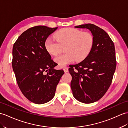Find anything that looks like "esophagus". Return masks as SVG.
<instances>
[{"mask_svg":"<svg viewBox=\"0 0 128 128\" xmlns=\"http://www.w3.org/2000/svg\"><path fill=\"white\" fill-rule=\"evenodd\" d=\"M63 70H64V71L65 72H68V71H69V70H68V68H66V67H65V68H64Z\"/></svg>","mask_w":128,"mask_h":128,"instance_id":"34e87169","label":"esophagus"}]
</instances>
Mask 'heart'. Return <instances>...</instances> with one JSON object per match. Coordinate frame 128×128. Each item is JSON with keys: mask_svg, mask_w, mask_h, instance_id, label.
<instances>
[{"mask_svg": "<svg viewBox=\"0 0 128 128\" xmlns=\"http://www.w3.org/2000/svg\"><path fill=\"white\" fill-rule=\"evenodd\" d=\"M54 38L57 42L51 38H47L44 47L50 54L57 56L62 47H64L65 53L54 58L60 68L74 60L77 62L84 60L90 54L94 44V38L90 32L73 28L62 29L56 32Z\"/></svg>", "mask_w": 128, "mask_h": 128, "instance_id": "obj_1", "label": "heart"}]
</instances>
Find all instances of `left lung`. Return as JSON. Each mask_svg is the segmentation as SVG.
<instances>
[{"label":"left lung","mask_w":128,"mask_h":128,"mask_svg":"<svg viewBox=\"0 0 128 128\" xmlns=\"http://www.w3.org/2000/svg\"><path fill=\"white\" fill-rule=\"evenodd\" d=\"M75 27L89 29L94 38V44L87 58L70 66L71 88L76 100L93 103L104 96L111 84L116 67L114 45L105 30L93 24Z\"/></svg>","instance_id":"8db88e82"}]
</instances>
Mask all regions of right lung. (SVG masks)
Masks as SVG:
<instances>
[{"mask_svg": "<svg viewBox=\"0 0 128 128\" xmlns=\"http://www.w3.org/2000/svg\"><path fill=\"white\" fill-rule=\"evenodd\" d=\"M58 28L38 26L24 32L14 44L12 65L18 86L31 102L42 104L54 96L63 70L44 47V42Z\"/></svg>", "mask_w": 128, "mask_h": 128, "instance_id": "1", "label": "right lung"}]
</instances>
